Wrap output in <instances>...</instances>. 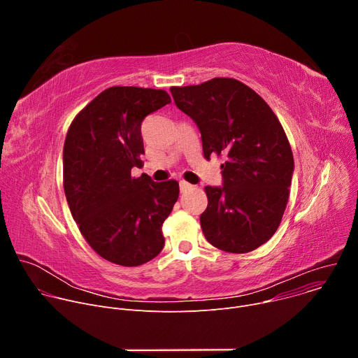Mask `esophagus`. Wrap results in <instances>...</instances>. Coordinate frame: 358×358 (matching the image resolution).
<instances>
[{
    "mask_svg": "<svg viewBox=\"0 0 358 358\" xmlns=\"http://www.w3.org/2000/svg\"><path fill=\"white\" fill-rule=\"evenodd\" d=\"M192 188V185L189 184V182H187V181H180V191L181 192H187L188 189H191Z\"/></svg>",
    "mask_w": 358,
    "mask_h": 358,
    "instance_id": "34e87169",
    "label": "esophagus"
}]
</instances>
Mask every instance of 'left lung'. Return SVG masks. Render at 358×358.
I'll return each instance as SVG.
<instances>
[{
	"mask_svg": "<svg viewBox=\"0 0 358 358\" xmlns=\"http://www.w3.org/2000/svg\"><path fill=\"white\" fill-rule=\"evenodd\" d=\"M170 90L177 108L198 126L203 157L227 159L221 164L224 185L203 188V235L231 253L259 248L280 225L294 167L278 116L257 92L232 78Z\"/></svg>",
	"mask_w": 358,
	"mask_h": 358,
	"instance_id": "left-lung-1",
	"label": "left lung"
}]
</instances>
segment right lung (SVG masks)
Listing matches in <instances>:
<instances>
[{
	"label": "right lung",
	"mask_w": 358,
	"mask_h": 358,
	"mask_svg": "<svg viewBox=\"0 0 358 358\" xmlns=\"http://www.w3.org/2000/svg\"><path fill=\"white\" fill-rule=\"evenodd\" d=\"M171 99L166 90L112 86L72 120L64 144V189L89 246L120 266H140L164 248L163 224L178 182L131 177L144 155L143 119Z\"/></svg>",
	"instance_id": "add662e5"
}]
</instances>
